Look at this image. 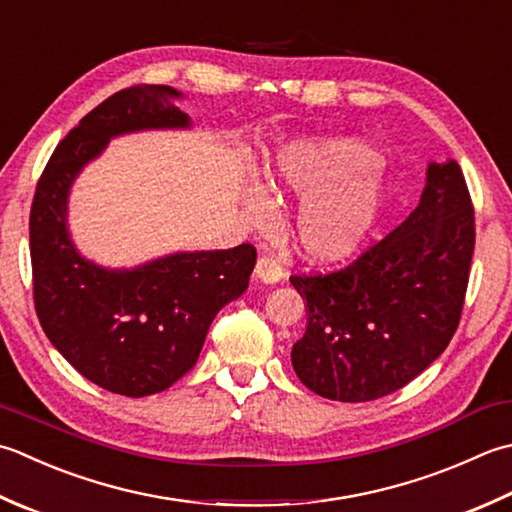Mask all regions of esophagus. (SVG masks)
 <instances>
[{"mask_svg":"<svg viewBox=\"0 0 512 512\" xmlns=\"http://www.w3.org/2000/svg\"><path fill=\"white\" fill-rule=\"evenodd\" d=\"M282 277H284V268H282V264H279V259L270 257V255L257 259L255 279H259V282L275 284V282H279V279H282Z\"/></svg>","mask_w":512,"mask_h":512,"instance_id":"esophagus-1","label":"esophagus"}]
</instances>
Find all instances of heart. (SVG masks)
<instances>
[{"mask_svg": "<svg viewBox=\"0 0 512 512\" xmlns=\"http://www.w3.org/2000/svg\"><path fill=\"white\" fill-rule=\"evenodd\" d=\"M266 188L279 202L302 199L295 244L310 262H342L362 246L382 204V170L375 153L353 139L290 144L266 173ZM250 224L268 226L275 210L259 188H248Z\"/></svg>", "mask_w": 512, "mask_h": 512, "instance_id": "1", "label": "heart"}]
</instances>
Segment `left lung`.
Returning a JSON list of instances; mask_svg holds the SVG:
<instances>
[{
	"label": "left lung",
	"mask_w": 512,
	"mask_h": 512,
	"mask_svg": "<svg viewBox=\"0 0 512 512\" xmlns=\"http://www.w3.org/2000/svg\"><path fill=\"white\" fill-rule=\"evenodd\" d=\"M475 210L457 162L430 164L406 222L333 273L290 275L306 299L293 368L337 402H373L404 388L444 353L462 319Z\"/></svg>",
	"instance_id": "1"
}]
</instances>
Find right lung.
<instances>
[{
	"mask_svg": "<svg viewBox=\"0 0 512 512\" xmlns=\"http://www.w3.org/2000/svg\"><path fill=\"white\" fill-rule=\"evenodd\" d=\"M170 86L110 95L57 144L30 206L33 299L46 337L77 373L110 393H162L195 366L208 326L248 288L257 250L175 253L133 270H108L68 237V190L108 139L146 128H186Z\"/></svg>",
	"mask_w": 512,
	"mask_h": 512,
	"instance_id": "add662e5",
	"label": "right lung"
}]
</instances>
